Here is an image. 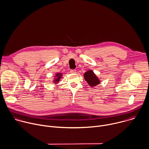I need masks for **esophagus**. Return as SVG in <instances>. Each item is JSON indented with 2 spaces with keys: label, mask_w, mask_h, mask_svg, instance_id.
I'll return each mask as SVG.
<instances>
[{
  "label": "esophagus",
  "mask_w": 149,
  "mask_h": 149,
  "mask_svg": "<svg viewBox=\"0 0 149 149\" xmlns=\"http://www.w3.org/2000/svg\"><path fill=\"white\" fill-rule=\"evenodd\" d=\"M70 73H76V70H75V69H71V70H70Z\"/></svg>",
  "instance_id": "34e87169"
}]
</instances>
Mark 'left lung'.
Here are the masks:
<instances>
[{"label": "left lung", "mask_w": 149, "mask_h": 149, "mask_svg": "<svg viewBox=\"0 0 149 149\" xmlns=\"http://www.w3.org/2000/svg\"><path fill=\"white\" fill-rule=\"evenodd\" d=\"M84 77L87 83L91 87L96 86L100 83L99 79L97 77L92 70H88L84 74Z\"/></svg>", "instance_id": "8db88e82"}]
</instances>
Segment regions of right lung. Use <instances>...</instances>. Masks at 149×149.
Returning a JSON list of instances; mask_svg holds the SVG:
<instances>
[{
  "instance_id": "add662e5",
  "label": "right lung",
  "mask_w": 149,
  "mask_h": 149,
  "mask_svg": "<svg viewBox=\"0 0 149 149\" xmlns=\"http://www.w3.org/2000/svg\"><path fill=\"white\" fill-rule=\"evenodd\" d=\"M62 74L61 73H57L56 76V78L54 79V83H57L58 81H59V80H60V79L62 77Z\"/></svg>"
}]
</instances>
